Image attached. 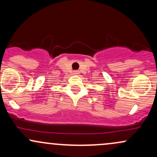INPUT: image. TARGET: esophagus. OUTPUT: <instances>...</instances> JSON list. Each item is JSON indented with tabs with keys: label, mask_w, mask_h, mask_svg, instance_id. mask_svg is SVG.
<instances>
[{
	"label": "esophagus",
	"mask_w": 157,
	"mask_h": 157,
	"mask_svg": "<svg viewBox=\"0 0 157 157\" xmlns=\"http://www.w3.org/2000/svg\"><path fill=\"white\" fill-rule=\"evenodd\" d=\"M74 74H75V75H77V74H78V71H74Z\"/></svg>",
	"instance_id": "34e87169"
}]
</instances>
